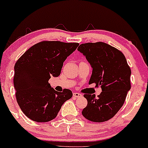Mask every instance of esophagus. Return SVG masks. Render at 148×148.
Returning <instances> with one entry per match:
<instances>
[{
	"label": "esophagus",
	"mask_w": 148,
	"mask_h": 148,
	"mask_svg": "<svg viewBox=\"0 0 148 148\" xmlns=\"http://www.w3.org/2000/svg\"><path fill=\"white\" fill-rule=\"evenodd\" d=\"M81 96H82V94H79V93L74 92L73 94V98H78V97H80Z\"/></svg>",
	"instance_id": "34e87169"
}]
</instances>
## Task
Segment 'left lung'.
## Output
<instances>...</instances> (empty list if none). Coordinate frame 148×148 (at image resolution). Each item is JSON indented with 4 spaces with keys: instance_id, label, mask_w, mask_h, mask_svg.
<instances>
[{
    "instance_id": "1",
    "label": "left lung",
    "mask_w": 148,
    "mask_h": 148,
    "mask_svg": "<svg viewBox=\"0 0 148 148\" xmlns=\"http://www.w3.org/2000/svg\"><path fill=\"white\" fill-rule=\"evenodd\" d=\"M77 50L85 56L92 67L89 84L101 85L97 97L85 94L87 106L82 114L94 122H103L113 117L123 106L131 89L132 71L121 51L102 42L81 44Z\"/></svg>"
}]
</instances>
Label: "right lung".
I'll use <instances>...</instances> for the list:
<instances>
[{
  "instance_id": "right-lung-1",
  "label": "right lung",
  "mask_w": 148,
  "mask_h": 148,
  "mask_svg": "<svg viewBox=\"0 0 148 148\" xmlns=\"http://www.w3.org/2000/svg\"><path fill=\"white\" fill-rule=\"evenodd\" d=\"M78 45L77 42L42 41L16 61L13 80L16 99L29 119L37 122L52 120L64 103L72 97L70 89L56 92L48 81L60 75L64 61Z\"/></svg>"
}]
</instances>
